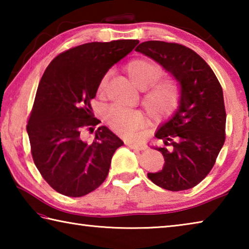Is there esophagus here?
Returning <instances> with one entry per match:
<instances>
[{
	"label": "esophagus",
	"mask_w": 249,
	"mask_h": 249,
	"mask_svg": "<svg viewBox=\"0 0 249 249\" xmlns=\"http://www.w3.org/2000/svg\"><path fill=\"white\" fill-rule=\"evenodd\" d=\"M126 145H127V146L129 147V148H132V149H137V150L145 149V146L140 144V142H126Z\"/></svg>",
	"instance_id": "34e87169"
}]
</instances>
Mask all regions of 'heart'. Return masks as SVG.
Returning a JSON list of instances; mask_svg holds the SVG:
<instances>
[{"label":"heart","mask_w":249,"mask_h":249,"mask_svg":"<svg viewBox=\"0 0 249 249\" xmlns=\"http://www.w3.org/2000/svg\"><path fill=\"white\" fill-rule=\"evenodd\" d=\"M126 69L135 87L141 90L149 87L144 95V105L151 119H166L178 108L181 98L178 83L172 79H163L156 83L162 70L155 60L147 57L135 58L128 62ZM107 74L101 79L100 91L107 86ZM104 120L117 135L132 137L144 125L145 116L138 109H125L113 105L104 111Z\"/></svg>","instance_id":"b5f03b06"}]
</instances>
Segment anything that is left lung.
<instances>
[{
  "instance_id": "obj_1",
  "label": "left lung",
  "mask_w": 249,
  "mask_h": 249,
  "mask_svg": "<svg viewBox=\"0 0 249 249\" xmlns=\"http://www.w3.org/2000/svg\"><path fill=\"white\" fill-rule=\"evenodd\" d=\"M154 59L180 83L175 115L155 136L165 158L162 170L148 174L158 187L182 191L196 187L212 169L225 142L223 90L211 67L192 49L166 41H144L135 49Z\"/></svg>"
}]
</instances>
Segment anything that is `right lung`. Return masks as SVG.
<instances>
[{"label": "right lung", "instance_id": "obj_1", "mask_svg": "<svg viewBox=\"0 0 249 249\" xmlns=\"http://www.w3.org/2000/svg\"><path fill=\"white\" fill-rule=\"evenodd\" d=\"M138 43L80 45L59 53L45 70L26 128L35 166L61 195L83 196L107 179L113 155L124 142L107 126L95 130L91 144L82 140V132H93L101 123L90 103L101 79Z\"/></svg>", "mask_w": 249, "mask_h": 249}]
</instances>
